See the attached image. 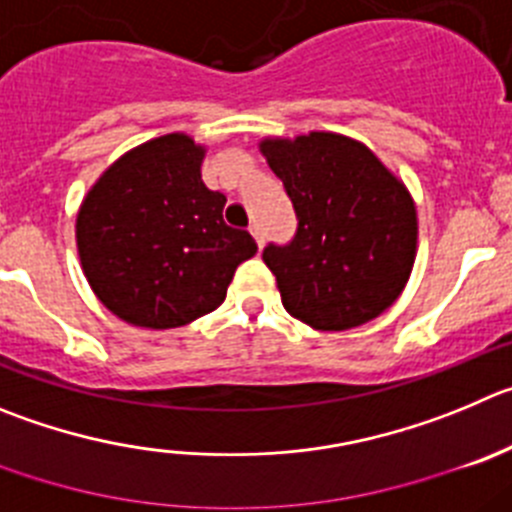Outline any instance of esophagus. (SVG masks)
I'll use <instances>...</instances> for the list:
<instances>
[{"label":"esophagus","instance_id":"34e87169","mask_svg":"<svg viewBox=\"0 0 512 512\" xmlns=\"http://www.w3.org/2000/svg\"><path fill=\"white\" fill-rule=\"evenodd\" d=\"M250 232H252V237H255L257 247H260V250H262V245H265V237H262V229L257 227V224H252V227H250Z\"/></svg>","mask_w":512,"mask_h":512}]
</instances>
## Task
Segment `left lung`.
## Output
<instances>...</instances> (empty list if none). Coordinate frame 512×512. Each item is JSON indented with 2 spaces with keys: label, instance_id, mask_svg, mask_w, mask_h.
Here are the masks:
<instances>
[{
  "label": "left lung",
  "instance_id": "1",
  "mask_svg": "<svg viewBox=\"0 0 512 512\" xmlns=\"http://www.w3.org/2000/svg\"><path fill=\"white\" fill-rule=\"evenodd\" d=\"M260 154L298 214L293 242L262 252L285 310L315 331L379 318L417 257V207L404 181L366 143L331 131L267 136Z\"/></svg>",
  "mask_w": 512,
  "mask_h": 512
}]
</instances>
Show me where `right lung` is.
<instances>
[{"label":"right lung","mask_w":512,"mask_h":512,"mask_svg":"<svg viewBox=\"0 0 512 512\" xmlns=\"http://www.w3.org/2000/svg\"><path fill=\"white\" fill-rule=\"evenodd\" d=\"M207 146L166 133L131 148L90 186L75 219L80 265L121 321L166 331L224 303L237 265L257 252L227 227V197L207 189Z\"/></svg>","instance_id":"add662e5"}]
</instances>
